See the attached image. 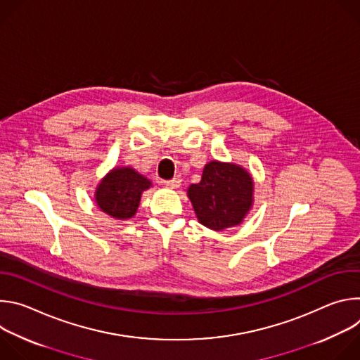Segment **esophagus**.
<instances>
[{
    "label": "esophagus",
    "mask_w": 360,
    "mask_h": 360,
    "mask_svg": "<svg viewBox=\"0 0 360 360\" xmlns=\"http://www.w3.org/2000/svg\"><path fill=\"white\" fill-rule=\"evenodd\" d=\"M181 182H182L181 176H175V178H172L171 181H165L164 184H165V186H167V188L176 189V188H179V186H181Z\"/></svg>",
    "instance_id": "1"
}]
</instances>
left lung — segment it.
<instances>
[{"mask_svg": "<svg viewBox=\"0 0 360 360\" xmlns=\"http://www.w3.org/2000/svg\"><path fill=\"white\" fill-rule=\"evenodd\" d=\"M199 224L224 231L242 224L253 205V179L240 165L211 161L199 184L188 188Z\"/></svg>", "mask_w": 360, "mask_h": 360, "instance_id": "left-lung-1", "label": "left lung"}]
</instances>
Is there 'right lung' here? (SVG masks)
<instances>
[{"instance_id": "obj_1", "label": "right lung", "mask_w": 360, "mask_h": 360, "mask_svg": "<svg viewBox=\"0 0 360 360\" xmlns=\"http://www.w3.org/2000/svg\"><path fill=\"white\" fill-rule=\"evenodd\" d=\"M152 186L150 181L131 167H118L108 172L95 191L98 208L107 215L124 221L136 214L141 195Z\"/></svg>"}]
</instances>
